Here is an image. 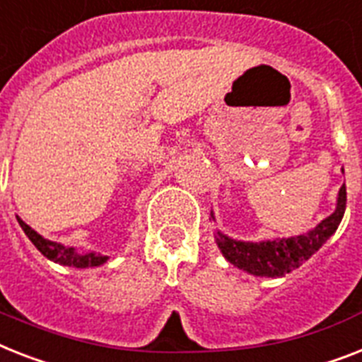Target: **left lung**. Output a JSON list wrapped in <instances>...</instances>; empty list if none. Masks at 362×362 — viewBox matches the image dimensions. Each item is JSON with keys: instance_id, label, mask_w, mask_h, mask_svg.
<instances>
[{"instance_id": "left-lung-1", "label": "left lung", "mask_w": 362, "mask_h": 362, "mask_svg": "<svg viewBox=\"0 0 362 362\" xmlns=\"http://www.w3.org/2000/svg\"><path fill=\"white\" fill-rule=\"evenodd\" d=\"M344 173V169H342ZM346 211V184L339 189L337 208L324 221L305 234L290 238H273L264 242H243L216 230V243L221 255L232 266L251 273L255 277H284L299 266H303L314 252L333 236ZM211 221H216L214 211H210Z\"/></svg>"}]
</instances>
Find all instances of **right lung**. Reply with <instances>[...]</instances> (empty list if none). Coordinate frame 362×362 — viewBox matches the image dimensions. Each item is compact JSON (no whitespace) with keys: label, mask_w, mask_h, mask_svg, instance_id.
Here are the masks:
<instances>
[{"label":"right lung","mask_w":362,"mask_h":362,"mask_svg":"<svg viewBox=\"0 0 362 362\" xmlns=\"http://www.w3.org/2000/svg\"><path fill=\"white\" fill-rule=\"evenodd\" d=\"M16 219H18L22 230L25 232V236L31 240V243H33L35 247L42 252L44 257L48 258V260H52V262L61 264V266L85 269V267H98L110 260V257L100 255V252L96 251L79 252L76 251V247H69V245H63V243L52 242V240H48V238L40 236V234H38L37 230H33L29 225H25L20 217H16Z\"/></svg>","instance_id":"obj_1"}]
</instances>
